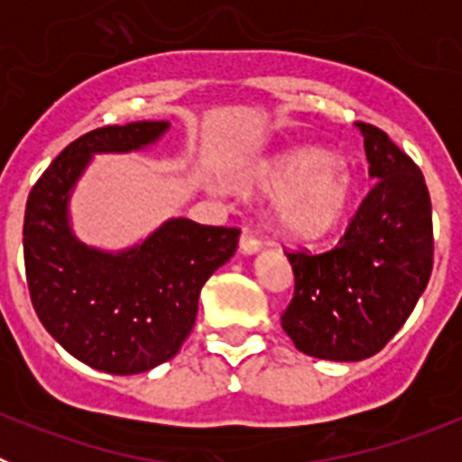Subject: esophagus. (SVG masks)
Listing matches in <instances>:
<instances>
[{
    "mask_svg": "<svg viewBox=\"0 0 462 462\" xmlns=\"http://www.w3.org/2000/svg\"><path fill=\"white\" fill-rule=\"evenodd\" d=\"M261 250V240L256 238V236H252L250 231H245L243 236H240V252L247 256L256 254V252Z\"/></svg>",
    "mask_w": 462,
    "mask_h": 462,
    "instance_id": "obj_1",
    "label": "esophagus"
}]
</instances>
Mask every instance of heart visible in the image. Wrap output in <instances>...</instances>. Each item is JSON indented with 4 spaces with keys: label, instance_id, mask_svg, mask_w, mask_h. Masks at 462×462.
<instances>
[{
    "label": "heart",
    "instance_id": "1",
    "mask_svg": "<svg viewBox=\"0 0 462 462\" xmlns=\"http://www.w3.org/2000/svg\"><path fill=\"white\" fill-rule=\"evenodd\" d=\"M245 189L273 194V228L291 240H319L345 222L354 199V175L319 148H296L261 162L245 178Z\"/></svg>",
    "mask_w": 462,
    "mask_h": 462
}]
</instances>
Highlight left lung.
I'll return each instance as SVG.
<instances>
[{"label": "left lung", "mask_w": 462, "mask_h": 462, "mask_svg": "<svg viewBox=\"0 0 462 462\" xmlns=\"http://www.w3.org/2000/svg\"><path fill=\"white\" fill-rule=\"evenodd\" d=\"M374 182L345 238L324 254H287L293 298L282 328L298 352L363 361L402 328L432 271V210L419 166L382 129L356 122Z\"/></svg>", "instance_id": "8db88e82"}]
</instances>
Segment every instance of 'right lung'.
Returning a JSON list of instances; mask_svg holds the SVG:
<instances>
[{"mask_svg":"<svg viewBox=\"0 0 462 462\" xmlns=\"http://www.w3.org/2000/svg\"><path fill=\"white\" fill-rule=\"evenodd\" d=\"M171 122L101 126L60 152L27 199L24 271L43 328L80 363L108 374H138L178 354L199 312L208 277L238 247V228L171 217L122 250L83 243L71 196L94 154L157 145Z\"/></svg>","mask_w":462,"mask_h":462,"instance_id":"1","label":"right lung"}]
</instances>
